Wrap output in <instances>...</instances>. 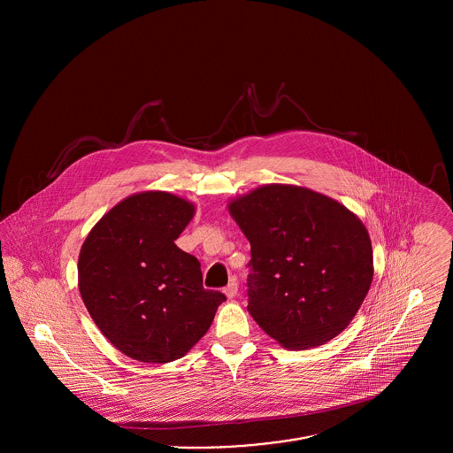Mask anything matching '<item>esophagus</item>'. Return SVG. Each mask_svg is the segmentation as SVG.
<instances>
[{
	"instance_id": "34e87169",
	"label": "esophagus",
	"mask_w": 453,
	"mask_h": 453,
	"mask_svg": "<svg viewBox=\"0 0 453 453\" xmlns=\"http://www.w3.org/2000/svg\"><path fill=\"white\" fill-rule=\"evenodd\" d=\"M237 291H239V284H237L235 279H232V280L228 282V286L223 289V293H225L228 298H234V296L237 295Z\"/></svg>"
}]
</instances>
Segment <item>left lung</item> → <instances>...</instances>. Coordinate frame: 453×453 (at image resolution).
<instances>
[{"label": "left lung", "instance_id": "left-lung-1", "mask_svg": "<svg viewBox=\"0 0 453 453\" xmlns=\"http://www.w3.org/2000/svg\"><path fill=\"white\" fill-rule=\"evenodd\" d=\"M251 244L248 311L288 349L323 345L342 333L373 279L361 219L307 188L266 185L228 203Z\"/></svg>", "mask_w": 453, "mask_h": 453}]
</instances>
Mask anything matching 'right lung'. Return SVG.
Returning a JSON list of instances; mask_svg holds the SVG:
<instances>
[{
	"mask_svg": "<svg viewBox=\"0 0 453 453\" xmlns=\"http://www.w3.org/2000/svg\"><path fill=\"white\" fill-rule=\"evenodd\" d=\"M194 212L176 195H132L99 219L81 246L83 303L103 334L132 359L183 357L226 300L202 286L198 259L174 244Z\"/></svg>",
	"mask_w": 453,
	"mask_h": 453,
	"instance_id": "right-lung-1",
	"label": "right lung"
}]
</instances>
